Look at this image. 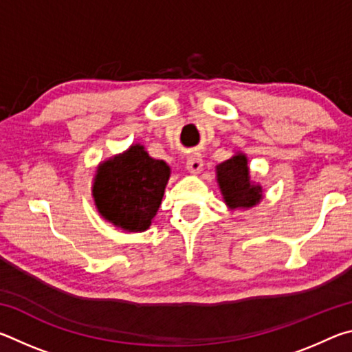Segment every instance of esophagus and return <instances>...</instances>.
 I'll use <instances>...</instances> for the list:
<instances>
[{
	"label": "esophagus",
	"instance_id": "esophagus-1",
	"mask_svg": "<svg viewBox=\"0 0 352 352\" xmlns=\"http://www.w3.org/2000/svg\"><path fill=\"white\" fill-rule=\"evenodd\" d=\"M186 169L190 172V174H199V172L204 169V160L199 153L190 155V157L186 160Z\"/></svg>",
	"mask_w": 352,
	"mask_h": 352
}]
</instances>
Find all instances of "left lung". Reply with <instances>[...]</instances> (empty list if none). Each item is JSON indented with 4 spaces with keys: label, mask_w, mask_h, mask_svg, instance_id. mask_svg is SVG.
<instances>
[{
    "label": "left lung",
    "mask_w": 352,
    "mask_h": 352,
    "mask_svg": "<svg viewBox=\"0 0 352 352\" xmlns=\"http://www.w3.org/2000/svg\"><path fill=\"white\" fill-rule=\"evenodd\" d=\"M216 174L220 192L230 210H248L262 200V186L250 180L245 153L237 152L234 157L217 164Z\"/></svg>",
    "instance_id": "8db88e82"
}]
</instances>
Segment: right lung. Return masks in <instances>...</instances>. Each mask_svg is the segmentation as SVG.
Listing matches in <instances>:
<instances>
[{
  "label": "right lung",
  "instance_id": "right-lung-1",
  "mask_svg": "<svg viewBox=\"0 0 352 352\" xmlns=\"http://www.w3.org/2000/svg\"><path fill=\"white\" fill-rule=\"evenodd\" d=\"M170 168L148 157L144 146L132 144L98 166L93 183L100 216L129 233H141L162 205Z\"/></svg>",
  "mask_w": 352,
  "mask_h": 352
}]
</instances>
